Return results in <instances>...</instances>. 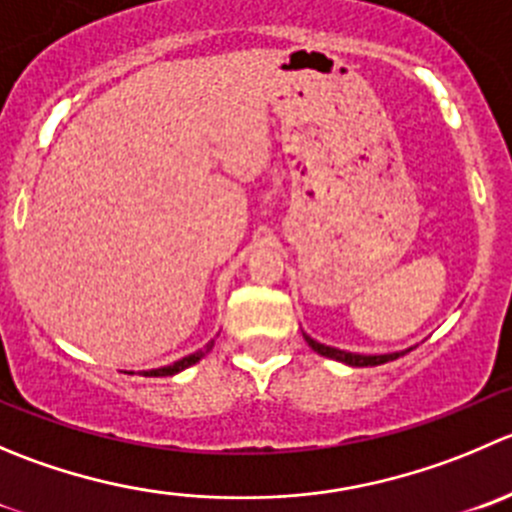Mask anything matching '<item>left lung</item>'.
<instances>
[{"label":"left lung","instance_id":"1","mask_svg":"<svg viewBox=\"0 0 512 512\" xmlns=\"http://www.w3.org/2000/svg\"><path fill=\"white\" fill-rule=\"evenodd\" d=\"M302 337H305L307 345L312 347V350L317 352V355L322 357H330V360H337V362H345V365L350 367H372V365H382V362H390V360H398L400 355H405V352H385V355H360V352H347V350H337V347H330V345H322V342L312 340L310 335H305L302 332Z\"/></svg>","mask_w":512,"mask_h":512}]
</instances>
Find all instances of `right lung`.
Segmentation results:
<instances>
[{
    "label": "right lung",
    "mask_w": 512,
    "mask_h": 512,
    "mask_svg": "<svg viewBox=\"0 0 512 512\" xmlns=\"http://www.w3.org/2000/svg\"><path fill=\"white\" fill-rule=\"evenodd\" d=\"M212 347H215V340H210V342H207V345L202 347V350H197V352H192V355L182 357V360L172 362V365L157 367V370H147V372H142V375H145V377H165V375H177V372H182V370H185V367H190V365H195V362H200L202 357H205L207 352L212 350Z\"/></svg>",
    "instance_id": "obj_1"
}]
</instances>
